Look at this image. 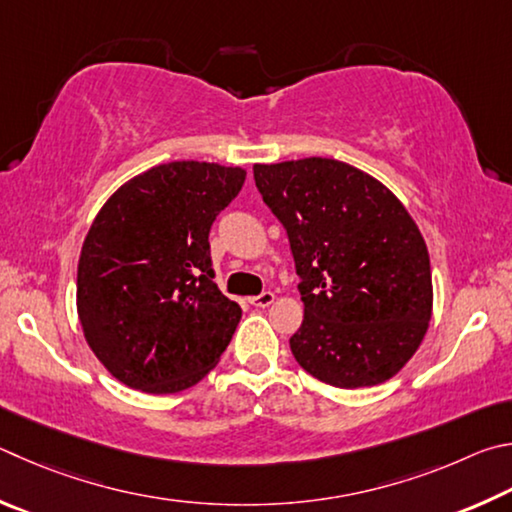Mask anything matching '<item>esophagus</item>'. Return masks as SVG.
<instances>
[{"instance_id":"1","label":"esophagus","mask_w":512,"mask_h":512,"mask_svg":"<svg viewBox=\"0 0 512 512\" xmlns=\"http://www.w3.org/2000/svg\"><path fill=\"white\" fill-rule=\"evenodd\" d=\"M274 299H276L274 292H263V294H258V297H251L249 301H251V306H256V308H270Z\"/></svg>"}]
</instances>
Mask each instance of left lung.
<instances>
[{
    "instance_id": "left-lung-1",
    "label": "left lung",
    "mask_w": 512,
    "mask_h": 512,
    "mask_svg": "<svg viewBox=\"0 0 512 512\" xmlns=\"http://www.w3.org/2000/svg\"><path fill=\"white\" fill-rule=\"evenodd\" d=\"M263 202L288 231L303 321L294 360L339 389L391 380L425 339L432 265L396 195L346 161L254 164Z\"/></svg>"
}]
</instances>
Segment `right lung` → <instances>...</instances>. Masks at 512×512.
Instances as JSON below:
<instances>
[{"mask_svg":"<svg viewBox=\"0 0 512 512\" xmlns=\"http://www.w3.org/2000/svg\"><path fill=\"white\" fill-rule=\"evenodd\" d=\"M247 170L209 161L152 166L116 188L78 258L76 308L92 353L143 393L209 375L242 310L213 283L209 231Z\"/></svg>","mask_w":512,"mask_h":512,"instance_id":"add662e5","label":"right lung"}]
</instances>
